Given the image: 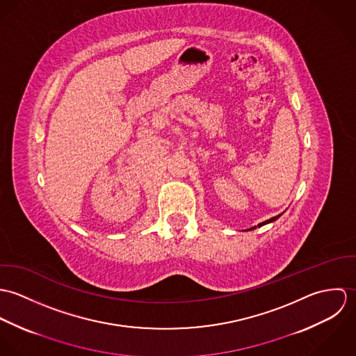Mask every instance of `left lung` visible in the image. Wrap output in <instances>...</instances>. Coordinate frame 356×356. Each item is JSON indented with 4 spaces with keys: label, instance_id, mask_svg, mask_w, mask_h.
Here are the masks:
<instances>
[{
    "label": "left lung",
    "instance_id": "left-lung-1",
    "mask_svg": "<svg viewBox=\"0 0 356 356\" xmlns=\"http://www.w3.org/2000/svg\"><path fill=\"white\" fill-rule=\"evenodd\" d=\"M280 216H281V213H280V215H277V216H274V218H271V219H267V220H264V222L259 223V225H257V227H260V226H263V225H267V223H270V222H274V220H275V219H278ZM252 229H256V227H252ZM252 229H251V230H252Z\"/></svg>",
    "mask_w": 356,
    "mask_h": 356
}]
</instances>
